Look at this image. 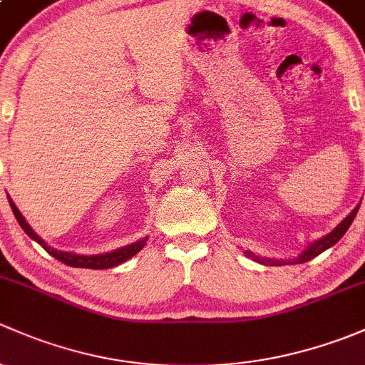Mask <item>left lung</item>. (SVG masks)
I'll return each instance as SVG.
<instances>
[{"instance_id":"left-lung-1","label":"left lung","mask_w":365,"mask_h":365,"mask_svg":"<svg viewBox=\"0 0 365 365\" xmlns=\"http://www.w3.org/2000/svg\"><path fill=\"white\" fill-rule=\"evenodd\" d=\"M359 207L360 204L356 205L355 209L351 210L350 214H348L346 217H344L343 221H341L339 225H337L336 228H334L330 234L323 235L322 239L314 240L313 244H309V246L306 247V250L302 251V253L299 255L297 258H292V260H276V258H264V257H257V255H253L251 251H246V257L253 258L255 262H258V264H264V265H294V264H304V262H309L311 258L318 257V255L323 253L325 250H329V247H332L334 244L337 242L341 237H343L344 234H346V230L350 228V225L353 223V220H355L356 212H359Z\"/></svg>"}]
</instances>
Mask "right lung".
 Wrapping results in <instances>:
<instances>
[{"label":"right lung","instance_id":"add662e5","mask_svg":"<svg viewBox=\"0 0 365 365\" xmlns=\"http://www.w3.org/2000/svg\"><path fill=\"white\" fill-rule=\"evenodd\" d=\"M9 202H10V207H12V210H14L15 217H17L19 225L22 227V230H24L33 240H36V242H38L40 246H42L43 250L51 255V257H54L56 260L63 262V264H66L70 267H82V269H110V267L125 264L126 260H130L131 257H135V255H137L138 251L145 246V242H148V237H144V239L137 240V242L128 244V246H125V247H119V250H114V251H110V253H103V255H75V253H70V251H58V250H54V247L47 246V244H45L43 240L35 234V230L29 227L28 221L24 220V216L21 214V210L15 207V204L10 197H9Z\"/></svg>","mask_w":365,"mask_h":365}]
</instances>
